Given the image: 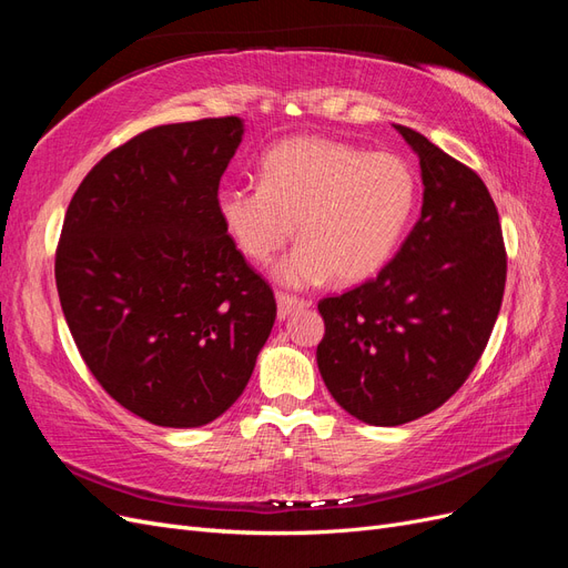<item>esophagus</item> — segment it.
<instances>
[{"mask_svg":"<svg viewBox=\"0 0 568 568\" xmlns=\"http://www.w3.org/2000/svg\"><path fill=\"white\" fill-rule=\"evenodd\" d=\"M307 305H311V301L298 298V296H288V294H284V291H277V317L280 320L288 317L296 311H303V307H307Z\"/></svg>","mask_w":568,"mask_h":568,"instance_id":"esophagus-1","label":"esophagus"}]
</instances>
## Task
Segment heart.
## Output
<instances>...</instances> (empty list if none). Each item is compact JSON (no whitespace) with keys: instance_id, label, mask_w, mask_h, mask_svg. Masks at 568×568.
<instances>
[{"instance_id":"b5f03b06","label":"heart","mask_w":568,"mask_h":568,"mask_svg":"<svg viewBox=\"0 0 568 568\" xmlns=\"http://www.w3.org/2000/svg\"><path fill=\"white\" fill-rule=\"evenodd\" d=\"M417 194L419 178L400 153L294 136L265 153L261 184L222 186L215 209L253 263L272 261L298 222L301 244L274 267L280 282L357 284L390 261Z\"/></svg>"}]
</instances>
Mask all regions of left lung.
<instances>
[{"label": "left lung", "instance_id": "left-lung-1", "mask_svg": "<svg viewBox=\"0 0 568 568\" xmlns=\"http://www.w3.org/2000/svg\"><path fill=\"white\" fill-rule=\"evenodd\" d=\"M424 201L400 251L346 294L322 298L317 367L334 400L372 426H400L467 382L500 313L507 253L488 186L424 134Z\"/></svg>", "mask_w": 568, "mask_h": 568}]
</instances>
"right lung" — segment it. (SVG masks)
Segmentation results:
<instances>
[{
	"instance_id": "obj_1",
	"label": "right lung",
	"mask_w": 568,
	"mask_h": 568,
	"mask_svg": "<svg viewBox=\"0 0 568 568\" xmlns=\"http://www.w3.org/2000/svg\"><path fill=\"white\" fill-rule=\"evenodd\" d=\"M242 136L236 115L151 128L106 153L65 211L54 272L68 329L101 388L156 426L230 409L277 317L215 209Z\"/></svg>"
}]
</instances>
